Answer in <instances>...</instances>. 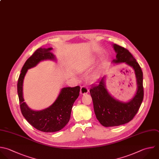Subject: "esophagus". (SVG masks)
<instances>
[{
  "mask_svg": "<svg viewBox=\"0 0 159 159\" xmlns=\"http://www.w3.org/2000/svg\"><path fill=\"white\" fill-rule=\"evenodd\" d=\"M88 92H89V89H88V88H86V86H82V87L81 88V89H80V93H81V94L84 95V94H87Z\"/></svg>",
  "mask_w": 159,
  "mask_h": 159,
  "instance_id": "obj_1",
  "label": "esophagus"
}]
</instances>
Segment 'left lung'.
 Instances as JSON below:
<instances>
[{
    "instance_id": "obj_1",
    "label": "left lung",
    "mask_w": 159,
    "mask_h": 159,
    "mask_svg": "<svg viewBox=\"0 0 159 159\" xmlns=\"http://www.w3.org/2000/svg\"><path fill=\"white\" fill-rule=\"evenodd\" d=\"M112 47L116 53V58L112 63L114 65L124 63L132 68L137 89L130 100L123 102L116 99L108 92L106 86V76L99 80L97 84L92 86L89 92L95 115L104 127L118 126L130 121L138 112L143 98V73L139 63L127 49L116 44H112Z\"/></svg>"
}]
</instances>
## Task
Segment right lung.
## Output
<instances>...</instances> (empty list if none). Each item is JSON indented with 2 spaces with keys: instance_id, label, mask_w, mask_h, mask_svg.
Wrapping results in <instances>:
<instances>
[{
  "instance_id": "add662e5",
  "label": "right lung",
  "mask_w": 159,
  "mask_h": 159,
  "mask_svg": "<svg viewBox=\"0 0 159 159\" xmlns=\"http://www.w3.org/2000/svg\"><path fill=\"white\" fill-rule=\"evenodd\" d=\"M52 48H39L26 61L23 66L17 83V93L22 114L35 129L45 132H54L62 129L68 123L73 105L80 95V87L63 88L54 102L48 107L35 111L30 108L23 97L24 80L28 70L44 60L56 61L51 51Z\"/></svg>"
}]
</instances>
